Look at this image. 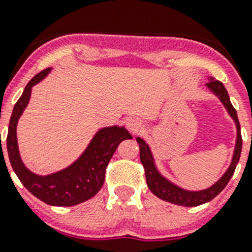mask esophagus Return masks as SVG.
<instances>
[{"mask_svg": "<svg viewBox=\"0 0 252 252\" xmlns=\"http://www.w3.org/2000/svg\"><path fill=\"white\" fill-rule=\"evenodd\" d=\"M126 126H127L128 131H131L132 133H137L139 131H141L142 124L139 119H135V117H131L126 122Z\"/></svg>", "mask_w": 252, "mask_h": 252, "instance_id": "obj_1", "label": "esophagus"}]
</instances>
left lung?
Wrapping results in <instances>:
<instances>
[{"label": "left lung", "instance_id": "obj_1", "mask_svg": "<svg viewBox=\"0 0 252 252\" xmlns=\"http://www.w3.org/2000/svg\"><path fill=\"white\" fill-rule=\"evenodd\" d=\"M208 87V90L212 93L217 95L220 101L222 102L224 107H226L228 115L232 117V120L236 124V130H237V137H236V145L235 151H233L232 161H231L230 166L226 170L223 175L216 182L213 186L209 188L203 189V190H186V189L180 188V187L175 186L174 183H171L170 180L166 179L165 177H162L158 170L157 165H155V160H154L153 153H151L150 148L141 137H137L136 141L139 142L140 146V160L141 164L145 169V177L146 183H148L149 189L158 198L162 199V201L170 202V203L178 204V206L184 207H195L201 206V204L207 203V202L212 201L216 195L223 190L227 183L230 182L231 177L235 173L236 165L240 160V155H241L242 149V137H241V127H240V122L237 119V113L233 108L232 103L230 101L228 93H227L226 88L223 84L220 81H216L213 77H209V82L206 84Z\"/></svg>", "mask_w": 252, "mask_h": 252}]
</instances>
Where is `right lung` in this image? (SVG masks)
<instances>
[{"mask_svg":"<svg viewBox=\"0 0 252 252\" xmlns=\"http://www.w3.org/2000/svg\"><path fill=\"white\" fill-rule=\"evenodd\" d=\"M50 69L40 72L29 82L13 107L6 140L7 153L13 171L31 194L50 206L70 207L88 201L99 192L104 183L106 168L116 149L120 142L132 136L124 126L103 127L97 131L83 154L68 168L49 175H37L29 170L22 162L17 146V121L30 101L32 87L43 81Z\"/></svg>","mask_w":252,"mask_h":252,"instance_id":"add662e5","label":"right lung"}]
</instances>
